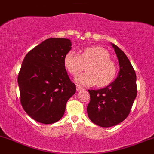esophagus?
I'll list each match as a JSON object with an SVG mask.
<instances>
[{
    "label": "esophagus",
    "mask_w": 154,
    "mask_h": 154,
    "mask_svg": "<svg viewBox=\"0 0 154 154\" xmlns=\"http://www.w3.org/2000/svg\"><path fill=\"white\" fill-rule=\"evenodd\" d=\"M85 90V88H83L82 87H81L80 85H77V91H84Z\"/></svg>",
    "instance_id": "obj_1"
}]
</instances>
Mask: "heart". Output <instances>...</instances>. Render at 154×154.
<instances>
[{
  "label": "heart",
  "mask_w": 154,
  "mask_h": 154,
  "mask_svg": "<svg viewBox=\"0 0 154 154\" xmlns=\"http://www.w3.org/2000/svg\"><path fill=\"white\" fill-rule=\"evenodd\" d=\"M65 68L70 74L77 75L87 66V72L75 77L78 84L85 86L108 85L117 74V66L110 58V54L101 47H89L83 49L80 54L70 50L64 57Z\"/></svg>",
  "instance_id": "b5f03b06"
}]
</instances>
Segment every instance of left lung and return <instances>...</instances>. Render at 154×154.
Returning <instances> with one entry per match:
<instances>
[{"label":"left lung","instance_id":"left-lung-1","mask_svg":"<svg viewBox=\"0 0 154 154\" xmlns=\"http://www.w3.org/2000/svg\"><path fill=\"white\" fill-rule=\"evenodd\" d=\"M112 46L120 65L117 78L104 88L88 90L91 100L87 107L88 116L93 123L102 127H111L124 121L137 93L136 73L129 58L116 45Z\"/></svg>","mask_w":154,"mask_h":154}]
</instances>
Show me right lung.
I'll return each instance as SVG.
<instances>
[{
  "label": "right lung",
  "mask_w": 154,
  "mask_h": 154,
  "mask_svg": "<svg viewBox=\"0 0 154 154\" xmlns=\"http://www.w3.org/2000/svg\"><path fill=\"white\" fill-rule=\"evenodd\" d=\"M67 38L45 40L25 55L19 74L20 102L25 112L44 124L63 117L76 85L64 66L66 54L72 49Z\"/></svg>",
  "instance_id": "right-lung-1"
}]
</instances>
